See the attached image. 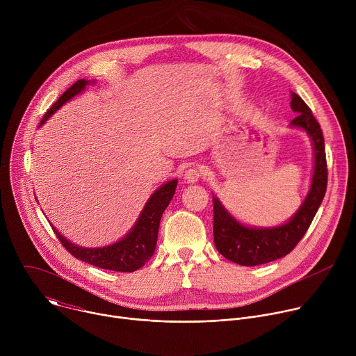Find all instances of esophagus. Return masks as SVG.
<instances>
[{"instance_id": "34e87169", "label": "esophagus", "mask_w": 356, "mask_h": 356, "mask_svg": "<svg viewBox=\"0 0 356 356\" xmlns=\"http://www.w3.org/2000/svg\"><path fill=\"white\" fill-rule=\"evenodd\" d=\"M200 179V170L197 168H188L186 172H184V176H183V180L188 184H193V183H197Z\"/></svg>"}]
</instances>
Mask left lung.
<instances>
[{"label": "left lung", "instance_id": "obj_1", "mask_svg": "<svg viewBox=\"0 0 356 356\" xmlns=\"http://www.w3.org/2000/svg\"><path fill=\"white\" fill-rule=\"evenodd\" d=\"M290 107L297 117L291 128L306 132L313 145V176L307 195L298 210L283 224L276 227H252L236 220L213 194L214 202V243L228 261L241 266H257L273 262L290 253L307 232L327 190V159L324 136L309 106L300 95L291 92Z\"/></svg>", "mask_w": 356, "mask_h": 356}]
</instances>
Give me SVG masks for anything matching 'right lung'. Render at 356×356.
Segmentation results:
<instances>
[{
    "mask_svg": "<svg viewBox=\"0 0 356 356\" xmlns=\"http://www.w3.org/2000/svg\"><path fill=\"white\" fill-rule=\"evenodd\" d=\"M90 84H94V80L81 79L76 81L72 87H69L56 103L44 114L39 127H42L59 108H62L67 101L81 94L86 90V87ZM176 187H177V179H172L163 183L156 191H154V194L147 198L145 207L142 209L138 220L135 221L134 227L128 231V234H125L120 241H115L114 243H110L106 246L84 248V246L76 245L70 242L66 236H63L56 229V227H54L52 224L50 225H52L62 245L79 261L87 262L92 266L107 269V270L135 272L140 269L152 257H154L156 242H158L161 218L175 195Z\"/></svg>",
    "mask_w": 356,
    "mask_h": 356,
    "instance_id": "add662e5",
    "label": "right lung"
}]
</instances>
